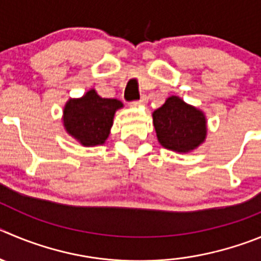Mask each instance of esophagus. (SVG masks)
Here are the masks:
<instances>
[{
	"label": "esophagus",
	"mask_w": 261,
	"mask_h": 261,
	"mask_svg": "<svg viewBox=\"0 0 261 261\" xmlns=\"http://www.w3.org/2000/svg\"><path fill=\"white\" fill-rule=\"evenodd\" d=\"M148 101V97L145 96V95H143L142 97H140V99H139V100H136V101H133V104L134 106H138V104H145Z\"/></svg>",
	"instance_id": "34e87169"
}]
</instances>
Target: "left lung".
<instances>
[{
    "label": "left lung",
    "mask_w": 261,
    "mask_h": 261,
    "mask_svg": "<svg viewBox=\"0 0 261 261\" xmlns=\"http://www.w3.org/2000/svg\"><path fill=\"white\" fill-rule=\"evenodd\" d=\"M153 125L161 145L176 152L194 149L206 138L203 113L177 96L169 97L153 112Z\"/></svg>",
    "instance_id": "1"
}]
</instances>
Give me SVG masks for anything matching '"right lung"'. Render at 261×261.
I'll list each match as a JSON object with an SVG mask.
<instances>
[{
    "instance_id": "obj_1",
    "label": "right lung",
    "mask_w": 261,
    "mask_h": 261,
    "mask_svg": "<svg viewBox=\"0 0 261 261\" xmlns=\"http://www.w3.org/2000/svg\"><path fill=\"white\" fill-rule=\"evenodd\" d=\"M122 107L117 99H104L90 90L77 100L70 99L64 108V126L81 144H103L113 123L114 112Z\"/></svg>"
}]
</instances>
